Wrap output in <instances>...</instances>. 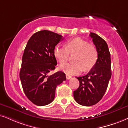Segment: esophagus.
<instances>
[{
    "mask_svg": "<svg viewBox=\"0 0 128 128\" xmlns=\"http://www.w3.org/2000/svg\"><path fill=\"white\" fill-rule=\"evenodd\" d=\"M66 78H67V80H68V79L72 78V76H70V75H68V74H66Z\"/></svg>",
    "mask_w": 128,
    "mask_h": 128,
    "instance_id": "1",
    "label": "esophagus"
}]
</instances>
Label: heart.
Listing matches in <instances>:
<instances>
[{"mask_svg":"<svg viewBox=\"0 0 128 128\" xmlns=\"http://www.w3.org/2000/svg\"><path fill=\"white\" fill-rule=\"evenodd\" d=\"M76 53L74 62L61 64L60 68L70 75L78 74L84 69L88 70L93 67L98 58L96 48L80 38L70 40L66 42V47L57 45L54 48V54L60 63L68 60L70 54Z\"/></svg>","mask_w":128,"mask_h":128,"instance_id":"heart-1","label":"heart"}]
</instances>
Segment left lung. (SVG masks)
<instances>
[{
  "instance_id": "left-lung-1",
  "label": "left lung",
  "mask_w": 128,
  "mask_h": 128,
  "mask_svg": "<svg viewBox=\"0 0 128 128\" xmlns=\"http://www.w3.org/2000/svg\"><path fill=\"white\" fill-rule=\"evenodd\" d=\"M90 36L98 51V60L88 74L77 77L80 86L73 92L76 102L85 106L96 104L102 98L112 76L110 54L107 43L96 34L90 32Z\"/></svg>"
}]
</instances>
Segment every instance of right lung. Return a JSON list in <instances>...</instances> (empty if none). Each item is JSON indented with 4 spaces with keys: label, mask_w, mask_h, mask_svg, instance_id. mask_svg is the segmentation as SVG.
Masks as SVG:
<instances>
[{
    "label": "right lung",
    "mask_w": 128,
    "mask_h": 128,
    "mask_svg": "<svg viewBox=\"0 0 128 128\" xmlns=\"http://www.w3.org/2000/svg\"><path fill=\"white\" fill-rule=\"evenodd\" d=\"M63 39L56 33L41 30L32 35L24 50L19 73L21 84L28 99L37 106L52 102L56 86L66 80L62 72L50 74L57 64L54 48Z\"/></svg>",
    "instance_id": "right-lung-1"
}]
</instances>
